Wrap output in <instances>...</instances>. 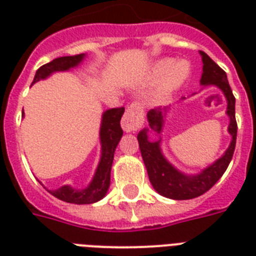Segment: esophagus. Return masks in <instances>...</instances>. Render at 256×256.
Wrapping results in <instances>:
<instances>
[{"label":"esophagus","mask_w":256,"mask_h":256,"mask_svg":"<svg viewBox=\"0 0 256 256\" xmlns=\"http://www.w3.org/2000/svg\"><path fill=\"white\" fill-rule=\"evenodd\" d=\"M144 120V108L140 104H132L124 112L120 126L126 132H134L142 128Z\"/></svg>","instance_id":"1"}]
</instances>
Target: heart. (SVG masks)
I'll list each match as a JSON object with an SVG mask.
<instances>
[{"mask_svg": "<svg viewBox=\"0 0 256 256\" xmlns=\"http://www.w3.org/2000/svg\"><path fill=\"white\" fill-rule=\"evenodd\" d=\"M162 74L164 76L158 82V86L154 92L156 102H164L168 100L187 81V78L190 77V68L183 61L171 64L170 60H162L152 66V77L156 78L160 77Z\"/></svg>", "mask_w": 256, "mask_h": 256, "instance_id": "obj_1", "label": "heart"}]
</instances>
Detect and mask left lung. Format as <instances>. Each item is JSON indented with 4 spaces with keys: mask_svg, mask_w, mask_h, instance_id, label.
<instances>
[{
    "mask_svg": "<svg viewBox=\"0 0 256 256\" xmlns=\"http://www.w3.org/2000/svg\"><path fill=\"white\" fill-rule=\"evenodd\" d=\"M203 62V73L200 78V85H214L222 92L227 102L226 114L230 118L228 132L231 136L230 146L227 148L219 160L212 164L203 168L199 174L187 175L182 171L176 170L172 164L164 158L162 148H160V138L158 140H148V130L152 128L156 134L162 132L164 118L168 108H152L148 112V120L150 128H144L138 132V142L144 166L148 170V179L156 192L164 195L166 198L175 200H184V199L196 198L199 195L208 191L215 183L218 182L223 172L228 168L236 144V120H235V96H232L231 88L227 81L226 73L207 56L204 52H199ZM184 100V98H182Z\"/></svg>",
    "mask_w": 256,
    "mask_h": 256,
    "instance_id": "obj_1",
    "label": "left lung"
}]
</instances>
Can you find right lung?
<instances>
[{
  "instance_id": "obj_1",
  "label": "right lung",
  "mask_w": 256,
  "mask_h": 256,
  "mask_svg": "<svg viewBox=\"0 0 256 256\" xmlns=\"http://www.w3.org/2000/svg\"><path fill=\"white\" fill-rule=\"evenodd\" d=\"M85 57V54H78V56L56 58L49 64L41 66L36 72L33 84L50 77L56 72H68V70L77 68ZM124 112V108H108L102 114L100 128V160L96 174L92 176V182L88 183V186L78 190L69 184H65L57 190H48L50 194L64 202L74 203V204H90L104 198L110 186V171H112V160H114V152L124 134L120 124Z\"/></svg>"
}]
</instances>
